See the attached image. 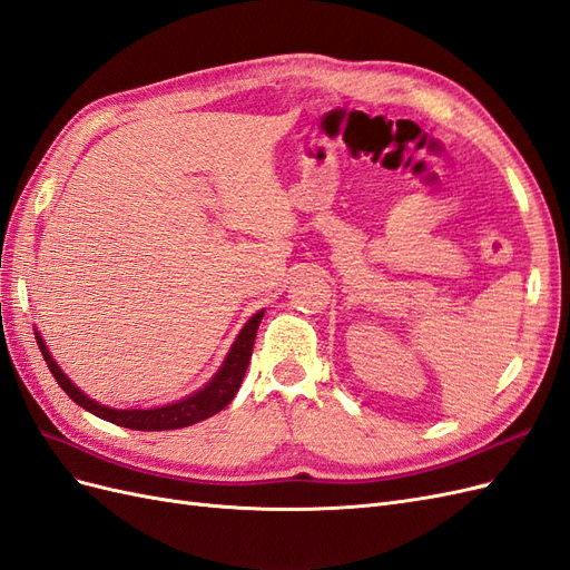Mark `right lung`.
Returning a JSON list of instances; mask_svg holds the SVG:
<instances>
[{
  "label": "right lung",
  "instance_id": "right-lung-1",
  "mask_svg": "<svg viewBox=\"0 0 570 570\" xmlns=\"http://www.w3.org/2000/svg\"><path fill=\"white\" fill-rule=\"evenodd\" d=\"M264 312H256L245 325L243 331L237 333L235 342L230 344V352L223 358V364L218 366V371L214 373V377L204 387H199L197 392L183 396V400L174 402V404H164V406H151V409H114L107 404H99L95 400H90L80 387H76V383H71L61 366L51 358L47 342L42 340V335L36 331V340L40 344V352L47 361V366L55 375V381L61 385V390L71 396V400L82 406L85 411L95 413V416L105 419L109 423H116L120 428H130V430H147V433H154V430H178V428H187L195 425L204 419L214 416L220 409H226L233 396L237 394L239 385H243V377L247 373L249 358H252V347L256 340V331L258 323H262Z\"/></svg>",
  "mask_w": 570,
  "mask_h": 570
}]
</instances>
